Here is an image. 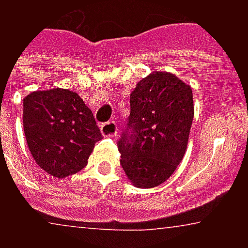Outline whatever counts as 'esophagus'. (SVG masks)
Segmentation results:
<instances>
[{
  "label": "esophagus",
  "mask_w": 248,
  "mask_h": 248,
  "mask_svg": "<svg viewBox=\"0 0 248 248\" xmlns=\"http://www.w3.org/2000/svg\"><path fill=\"white\" fill-rule=\"evenodd\" d=\"M100 131L103 136H116L118 134V128L114 121H108L100 126Z\"/></svg>",
  "instance_id": "1"
}]
</instances>
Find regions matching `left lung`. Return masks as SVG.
<instances>
[{"label": "left lung", "instance_id": "obj_1", "mask_svg": "<svg viewBox=\"0 0 248 248\" xmlns=\"http://www.w3.org/2000/svg\"><path fill=\"white\" fill-rule=\"evenodd\" d=\"M127 127L118 140L121 166L138 188L165 183L184 157L193 117L192 87L169 72L138 82Z\"/></svg>", "mask_w": 248, "mask_h": 248}]
</instances>
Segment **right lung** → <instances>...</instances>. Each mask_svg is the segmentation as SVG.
<instances>
[{
  "label": "right lung",
  "mask_w": 248,
  "mask_h": 248,
  "mask_svg": "<svg viewBox=\"0 0 248 248\" xmlns=\"http://www.w3.org/2000/svg\"><path fill=\"white\" fill-rule=\"evenodd\" d=\"M23 126L37 165L58 179L81 171L95 143L103 138L85 101L67 89L27 95L23 100Z\"/></svg>",
  "instance_id": "add662e5"
}]
</instances>
